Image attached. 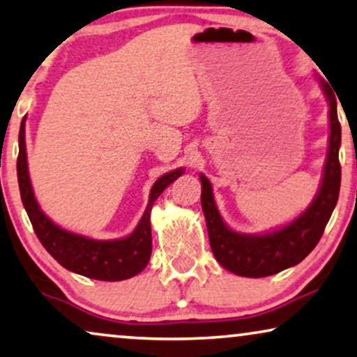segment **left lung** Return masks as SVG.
Wrapping results in <instances>:
<instances>
[{
  "label": "left lung",
  "mask_w": 357,
  "mask_h": 357,
  "mask_svg": "<svg viewBox=\"0 0 357 357\" xmlns=\"http://www.w3.org/2000/svg\"><path fill=\"white\" fill-rule=\"evenodd\" d=\"M328 102L330 139L322 183L312 204L293 222L265 234H243L229 229L213 200L212 184L200 174L202 210L207 222L210 248L215 259L239 277L262 278L286 270L307 257L322 238L336 202H338L341 167V126L336 114V95L325 80H320Z\"/></svg>",
  "instance_id": "8db88e82"
}]
</instances>
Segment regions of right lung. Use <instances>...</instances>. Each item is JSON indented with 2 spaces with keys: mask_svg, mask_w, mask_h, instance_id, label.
<instances>
[{
  "mask_svg": "<svg viewBox=\"0 0 357 357\" xmlns=\"http://www.w3.org/2000/svg\"><path fill=\"white\" fill-rule=\"evenodd\" d=\"M184 173L183 168L174 169L157 179L150 190L149 205L135 229L126 238L113 241H97L87 236L71 233L54 225L42 212L30 184L27 153H26V116L19 130L17 181L21 199L32 223L35 234L50 255L64 268L82 277L102 281H121L142 272L152 254V229L150 212L158 195Z\"/></svg>",
  "mask_w": 357,
  "mask_h": 357,
  "instance_id": "1",
  "label": "right lung"
}]
</instances>
